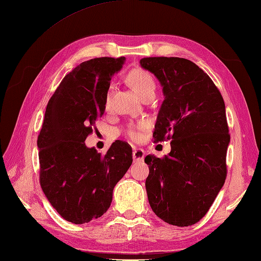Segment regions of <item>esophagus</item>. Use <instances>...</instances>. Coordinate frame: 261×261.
Here are the masks:
<instances>
[{"label": "esophagus", "mask_w": 261, "mask_h": 261, "mask_svg": "<svg viewBox=\"0 0 261 261\" xmlns=\"http://www.w3.org/2000/svg\"><path fill=\"white\" fill-rule=\"evenodd\" d=\"M145 150L140 148H135L134 149V152H132V157H134L135 162H142L143 158H145Z\"/></svg>", "instance_id": "1"}]
</instances>
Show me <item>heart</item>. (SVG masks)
I'll list each match as a JSON object with an SVG mask.
<instances>
[{
    "mask_svg": "<svg viewBox=\"0 0 261 261\" xmlns=\"http://www.w3.org/2000/svg\"><path fill=\"white\" fill-rule=\"evenodd\" d=\"M127 83L138 95L142 97L145 94L154 91V82L151 75L143 69H134L127 75ZM142 125V124H141ZM127 135L131 139L137 140L139 138V132L135 126L127 129Z\"/></svg>",
    "mask_w": 261,
    "mask_h": 261,
    "instance_id": "b5f03b06",
    "label": "heart"
}]
</instances>
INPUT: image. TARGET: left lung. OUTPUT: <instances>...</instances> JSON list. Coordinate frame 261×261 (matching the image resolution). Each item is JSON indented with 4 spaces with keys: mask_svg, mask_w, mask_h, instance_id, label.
Listing matches in <instances>:
<instances>
[{
    "mask_svg": "<svg viewBox=\"0 0 261 261\" xmlns=\"http://www.w3.org/2000/svg\"><path fill=\"white\" fill-rule=\"evenodd\" d=\"M140 66L157 77L165 96L154 140L171 139L167 156L145 158L149 204L169 224H195L225 181L230 135L223 97L208 75L188 59L149 57Z\"/></svg>",
    "mask_w": 261,
    "mask_h": 261,
    "instance_id": "1",
    "label": "left lung"
}]
</instances>
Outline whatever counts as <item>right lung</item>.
Listing matches in <instances>:
<instances>
[{
	"label": "right lung",
	"instance_id": "1",
	"mask_svg": "<svg viewBox=\"0 0 261 261\" xmlns=\"http://www.w3.org/2000/svg\"><path fill=\"white\" fill-rule=\"evenodd\" d=\"M124 57L80 64L49 99L38 137L40 185L53 207L68 222L88 223L112 202L114 186L132 164V149L115 141L102 156L85 139L104 114L110 81Z\"/></svg>",
	"mask_w": 261,
	"mask_h": 261
}]
</instances>
